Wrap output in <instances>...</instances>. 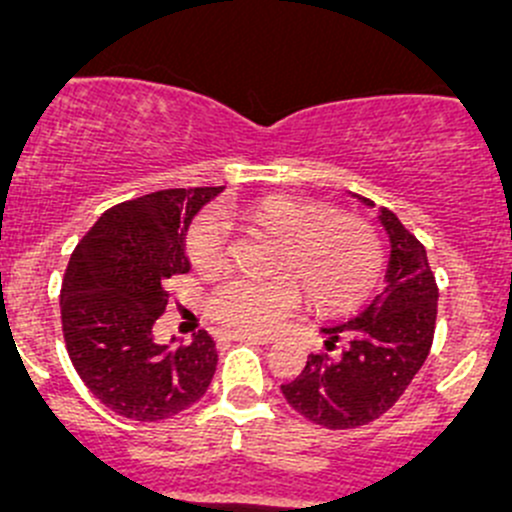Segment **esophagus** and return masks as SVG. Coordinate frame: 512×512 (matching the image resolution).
Here are the masks:
<instances>
[{"mask_svg": "<svg viewBox=\"0 0 512 512\" xmlns=\"http://www.w3.org/2000/svg\"><path fill=\"white\" fill-rule=\"evenodd\" d=\"M221 338H224V341H244V343H271V338H266V336H249V333H231V331H221Z\"/></svg>", "mask_w": 512, "mask_h": 512, "instance_id": "obj_1", "label": "esophagus"}]
</instances>
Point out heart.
Here are the masks:
<instances>
[{
  "mask_svg": "<svg viewBox=\"0 0 512 512\" xmlns=\"http://www.w3.org/2000/svg\"><path fill=\"white\" fill-rule=\"evenodd\" d=\"M226 209H206L186 231V256L204 276L219 273L229 258ZM244 219L281 239L271 278L231 276L206 298V311L231 333L268 336L301 306V287L318 311L341 313L361 306L383 271L376 229L351 214L271 194L251 201Z\"/></svg>",
  "mask_w": 512,
  "mask_h": 512,
  "instance_id": "heart-1",
  "label": "heart"
}]
</instances>
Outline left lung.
<instances>
[{"label":"left lung","mask_w":512,"mask_h":512,"mask_svg":"<svg viewBox=\"0 0 512 512\" xmlns=\"http://www.w3.org/2000/svg\"><path fill=\"white\" fill-rule=\"evenodd\" d=\"M378 219L391 241L386 288L356 318L321 328L326 351H341L311 353L301 376L281 386L293 411L331 430L381 418L421 371L433 343L438 286L426 249L393 211L381 209Z\"/></svg>","instance_id":"left-lung-1"}]
</instances>
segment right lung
I'll return each instance as SVG.
<instances>
[{"instance_id": "1", "label": "right lung", "mask_w": 512, "mask_h": 512, "mask_svg": "<svg viewBox=\"0 0 512 512\" xmlns=\"http://www.w3.org/2000/svg\"><path fill=\"white\" fill-rule=\"evenodd\" d=\"M221 186L164 189L111 206L77 244L62 283V331L84 386L116 416L164 421L194 406L214 378V338L154 341L166 281L191 268L186 231Z\"/></svg>"}]
</instances>
